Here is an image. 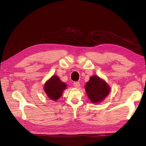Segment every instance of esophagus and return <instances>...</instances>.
Returning a JSON list of instances; mask_svg holds the SVG:
<instances>
[{"instance_id":"obj_1","label":"esophagus","mask_w":146,"mask_h":146,"mask_svg":"<svg viewBox=\"0 0 146 146\" xmlns=\"http://www.w3.org/2000/svg\"><path fill=\"white\" fill-rule=\"evenodd\" d=\"M74 87H76V88H79L80 86V83L77 82H74Z\"/></svg>"}]
</instances>
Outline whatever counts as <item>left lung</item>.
<instances>
[{
  "label": "left lung",
  "instance_id": "left-lung-1",
  "mask_svg": "<svg viewBox=\"0 0 146 146\" xmlns=\"http://www.w3.org/2000/svg\"><path fill=\"white\" fill-rule=\"evenodd\" d=\"M85 88L88 98L92 104L102 102L111 90L108 84L98 76H91L86 83Z\"/></svg>",
  "mask_w": 146,
  "mask_h": 146
}]
</instances>
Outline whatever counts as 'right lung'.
Segmentation results:
<instances>
[{"label": "right lung", "instance_id": "obj_1", "mask_svg": "<svg viewBox=\"0 0 146 146\" xmlns=\"http://www.w3.org/2000/svg\"><path fill=\"white\" fill-rule=\"evenodd\" d=\"M66 88L67 85L66 83L61 81L60 78L55 75L46 82L44 86V91L48 98L56 101L61 98Z\"/></svg>", "mask_w": 146, "mask_h": 146}]
</instances>
